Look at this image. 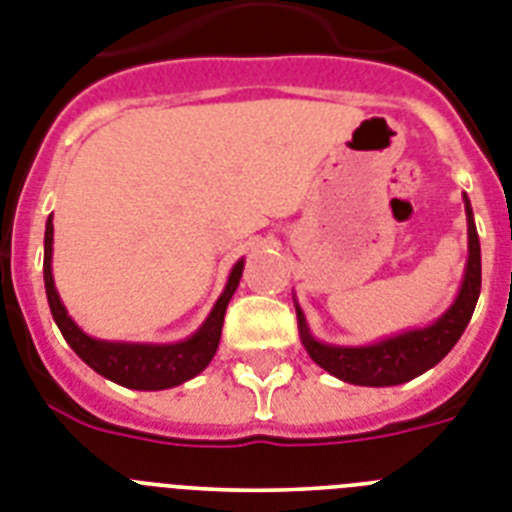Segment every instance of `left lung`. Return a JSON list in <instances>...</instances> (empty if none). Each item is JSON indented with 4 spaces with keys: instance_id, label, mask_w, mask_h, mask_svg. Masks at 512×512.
<instances>
[{
    "instance_id": "left-lung-1",
    "label": "left lung",
    "mask_w": 512,
    "mask_h": 512,
    "mask_svg": "<svg viewBox=\"0 0 512 512\" xmlns=\"http://www.w3.org/2000/svg\"><path fill=\"white\" fill-rule=\"evenodd\" d=\"M463 201H466L468 222V261L453 306L426 327L405 329L400 335L384 337V340L371 342V345H332V342H322L311 335L303 308L295 301L298 332H301L303 348L311 356V361L319 363L332 377L348 384L395 387V384L411 382L418 374L437 366L455 348V342L460 340L463 329L468 327L471 316H474L481 293L479 232H476L474 209H471L466 193H463Z\"/></svg>"
}]
</instances>
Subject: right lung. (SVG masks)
<instances>
[{
	"label": "right lung",
	"mask_w": 512,
	"mask_h": 512,
	"mask_svg": "<svg viewBox=\"0 0 512 512\" xmlns=\"http://www.w3.org/2000/svg\"><path fill=\"white\" fill-rule=\"evenodd\" d=\"M54 225L52 217L46 219L44 232V285H46V301L52 308L54 322L59 332L67 340V345L78 353L80 361H86L96 374H101L109 382H117L130 390H170L177 384L188 382L196 374L209 366L219 348V337H222V324H225V311L230 303L232 293L238 290L240 277H243V264L240 259L232 266L227 285L222 295L217 298L214 308L206 316V322L193 332L190 337L180 342H117V340H99V337L86 335L73 316L67 314L65 303L59 298L57 287L52 277V251H54Z\"/></svg>",
	"instance_id": "right-lung-1"
}]
</instances>
